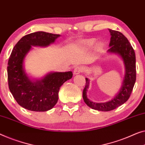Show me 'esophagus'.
<instances>
[{
    "instance_id": "esophagus-1",
    "label": "esophagus",
    "mask_w": 145,
    "mask_h": 145,
    "mask_svg": "<svg viewBox=\"0 0 145 145\" xmlns=\"http://www.w3.org/2000/svg\"><path fill=\"white\" fill-rule=\"evenodd\" d=\"M84 69L82 66H78L76 67H75L74 69V71H73V73H74V75L78 74L80 73H81L82 72H83Z\"/></svg>"
}]
</instances>
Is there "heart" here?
Wrapping results in <instances>:
<instances>
[{
    "mask_svg": "<svg viewBox=\"0 0 145 145\" xmlns=\"http://www.w3.org/2000/svg\"><path fill=\"white\" fill-rule=\"evenodd\" d=\"M96 41V40L95 39H87V40H85L82 41V45L85 48H91V46H93V45L95 44ZM98 46L101 48L102 47V44H99L98 45Z\"/></svg>",
    "mask_w": 145,
    "mask_h": 145,
    "instance_id": "b5f03b06",
    "label": "heart"
}]
</instances>
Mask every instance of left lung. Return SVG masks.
Instances as JSON below:
<instances>
[{
	"label": "left lung",
	"mask_w": 145,
	"mask_h": 145,
	"mask_svg": "<svg viewBox=\"0 0 145 145\" xmlns=\"http://www.w3.org/2000/svg\"><path fill=\"white\" fill-rule=\"evenodd\" d=\"M110 33L108 53L118 54L123 60L125 67V76L121 89L115 97L105 103H94L87 97L89 80L86 78V86L83 90V99L86 104L90 108L101 111L114 110L123 105L130 97L136 80L135 54L131 44L122 33L108 29Z\"/></svg>",
	"instance_id": "left-lung-1"
}]
</instances>
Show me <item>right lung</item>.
I'll list each match as a JSON object with an SVG mask.
<instances>
[{
  "mask_svg": "<svg viewBox=\"0 0 145 145\" xmlns=\"http://www.w3.org/2000/svg\"><path fill=\"white\" fill-rule=\"evenodd\" d=\"M60 35L38 31L23 37L12 50L8 63V86L21 106L29 110L44 112L56 105L60 87L72 77L71 71L54 72L41 80H31L24 67V59L32 46L46 47Z\"/></svg>",
  "mask_w": 145,
  "mask_h": 145,
  "instance_id": "obj_1",
  "label": "right lung"
}]
</instances>
